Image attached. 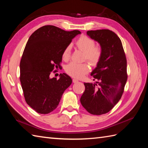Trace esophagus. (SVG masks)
I'll list each match as a JSON object with an SVG mask.
<instances>
[{"label":"esophagus","instance_id":"1","mask_svg":"<svg viewBox=\"0 0 148 148\" xmlns=\"http://www.w3.org/2000/svg\"><path fill=\"white\" fill-rule=\"evenodd\" d=\"M72 82H73L74 83H77L78 82V80L76 79H72Z\"/></svg>","mask_w":148,"mask_h":148}]
</instances>
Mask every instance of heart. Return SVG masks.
<instances>
[{
	"instance_id": "obj_1",
	"label": "heart",
	"mask_w": 148,
	"mask_h": 148,
	"mask_svg": "<svg viewBox=\"0 0 148 148\" xmlns=\"http://www.w3.org/2000/svg\"><path fill=\"white\" fill-rule=\"evenodd\" d=\"M77 48L84 53L83 60L87 61L91 66L95 67L101 60L103 50L101 46H96L95 41L86 36H81L76 41ZM71 47L67 46L62 52V58L68 61L71 58ZM89 65L87 63L77 64L71 62L66 65L65 71L66 73L73 77L80 78L89 71Z\"/></svg>"
}]
</instances>
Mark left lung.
<instances>
[{
  "label": "left lung",
  "instance_id": "left-lung-1",
  "mask_svg": "<svg viewBox=\"0 0 148 148\" xmlns=\"http://www.w3.org/2000/svg\"><path fill=\"white\" fill-rule=\"evenodd\" d=\"M103 50L101 60L91 73L98 84L84 83L80 99L90 114L101 115L109 112L121 98L127 81V58L119 37L108 29L87 31Z\"/></svg>",
  "mask_w": 148,
  "mask_h": 148
}]
</instances>
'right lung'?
Returning a JSON list of instances; mask_svg holds the SVG:
<instances>
[{"instance_id": "right-lung-1", "label": "right lung", "mask_w": 148, "mask_h": 148, "mask_svg": "<svg viewBox=\"0 0 148 148\" xmlns=\"http://www.w3.org/2000/svg\"><path fill=\"white\" fill-rule=\"evenodd\" d=\"M79 30L65 31L53 25L36 30L29 37L20 61V79L27 104L40 114L57 108L72 79L60 74L59 79L50 78L55 67H61L62 52Z\"/></svg>"}]
</instances>
